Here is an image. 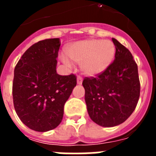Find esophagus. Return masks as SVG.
Here are the masks:
<instances>
[{"instance_id": "1", "label": "esophagus", "mask_w": 156, "mask_h": 156, "mask_svg": "<svg viewBox=\"0 0 156 156\" xmlns=\"http://www.w3.org/2000/svg\"><path fill=\"white\" fill-rule=\"evenodd\" d=\"M83 82V79L81 76H78L77 77V84H82Z\"/></svg>"}]
</instances>
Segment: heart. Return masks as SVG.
Masks as SVG:
<instances>
[{
	"mask_svg": "<svg viewBox=\"0 0 156 156\" xmlns=\"http://www.w3.org/2000/svg\"><path fill=\"white\" fill-rule=\"evenodd\" d=\"M66 54L72 62L80 64L83 73L94 76L104 72L112 64L115 48L110 41L84 40L69 45L66 48ZM62 61L66 66L71 65L66 58H62Z\"/></svg>",
	"mask_w": 156,
	"mask_h": 156,
	"instance_id": "b5f03b06",
	"label": "heart"
}]
</instances>
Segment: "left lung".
<instances>
[{
    "label": "left lung",
    "instance_id": "left-lung-1",
    "mask_svg": "<svg viewBox=\"0 0 156 156\" xmlns=\"http://www.w3.org/2000/svg\"><path fill=\"white\" fill-rule=\"evenodd\" d=\"M114 62L97 77L85 78V101L90 119L104 127L118 126L133 113L140 97L137 66L131 53L115 38Z\"/></svg>",
    "mask_w": 156,
    "mask_h": 156
}]
</instances>
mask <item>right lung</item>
I'll return each mask as SVG.
<instances>
[{"mask_svg":"<svg viewBox=\"0 0 156 156\" xmlns=\"http://www.w3.org/2000/svg\"><path fill=\"white\" fill-rule=\"evenodd\" d=\"M59 38L41 41L28 48L14 71V107L30 129L46 132L62 120L64 105L76 85L73 74L57 73Z\"/></svg>","mask_w":156,"mask_h":156,"instance_id":"1","label":"right lung"}]
</instances>
